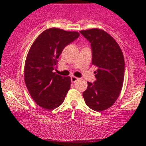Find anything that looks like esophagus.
I'll return each mask as SVG.
<instances>
[{
    "instance_id": "esophagus-1",
    "label": "esophagus",
    "mask_w": 146,
    "mask_h": 146,
    "mask_svg": "<svg viewBox=\"0 0 146 146\" xmlns=\"http://www.w3.org/2000/svg\"><path fill=\"white\" fill-rule=\"evenodd\" d=\"M78 80V78L76 77H74V76H72V77H71V81H72V82H75L76 81Z\"/></svg>"
}]
</instances>
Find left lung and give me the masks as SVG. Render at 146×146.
<instances>
[{
  "label": "left lung",
  "instance_id": "1",
  "mask_svg": "<svg viewBox=\"0 0 146 146\" xmlns=\"http://www.w3.org/2000/svg\"><path fill=\"white\" fill-rule=\"evenodd\" d=\"M80 33L91 44L92 64L98 67L96 81L88 82L82 96L88 107L101 112L115 102L124 78V58L115 40L100 29L81 31Z\"/></svg>",
  "mask_w": 146,
  "mask_h": 146
}]
</instances>
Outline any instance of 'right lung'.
<instances>
[{
	"instance_id": "obj_1",
	"label": "right lung",
	"mask_w": 146,
	"mask_h": 146,
	"mask_svg": "<svg viewBox=\"0 0 146 146\" xmlns=\"http://www.w3.org/2000/svg\"><path fill=\"white\" fill-rule=\"evenodd\" d=\"M80 36L77 32L50 28L37 37L27 55L24 70L25 85L40 107L53 110L64 102L71 78L53 72L64 47Z\"/></svg>"
}]
</instances>
